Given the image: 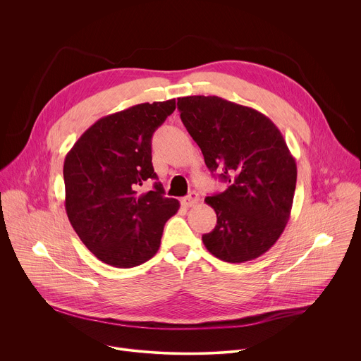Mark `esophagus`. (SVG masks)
I'll return each instance as SVG.
<instances>
[{"label": "esophagus", "instance_id": "obj_1", "mask_svg": "<svg viewBox=\"0 0 361 361\" xmlns=\"http://www.w3.org/2000/svg\"><path fill=\"white\" fill-rule=\"evenodd\" d=\"M198 200H200L198 194L195 191H191L187 197H184L181 200V202H183V205H185V207H192V205H195L198 202Z\"/></svg>", "mask_w": 361, "mask_h": 361}]
</instances>
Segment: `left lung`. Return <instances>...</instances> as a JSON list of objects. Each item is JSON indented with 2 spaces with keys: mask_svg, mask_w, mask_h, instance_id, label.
Segmentation results:
<instances>
[{
  "mask_svg": "<svg viewBox=\"0 0 361 361\" xmlns=\"http://www.w3.org/2000/svg\"><path fill=\"white\" fill-rule=\"evenodd\" d=\"M205 166L228 183L205 198L217 226L202 243L217 259L244 263L274 245L290 219L297 166L276 124L254 109L216 95L177 99Z\"/></svg>",
  "mask_w": 361,
  "mask_h": 361,
  "instance_id": "8db88e82",
  "label": "left lung"
}]
</instances>
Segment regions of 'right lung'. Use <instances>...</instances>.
<instances>
[{"label": "right lung", "instance_id": "add662e5", "mask_svg": "<svg viewBox=\"0 0 361 361\" xmlns=\"http://www.w3.org/2000/svg\"><path fill=\"white\" fill-rule=\"evenodd\" d=\"M176 99L133 106L94 123L64 161L66 212L84 245L106 264L130 269L160 248L164 224L180 202L164 197L151 163V138Z\"/></svg>", "mask_w": 361, "mask_h": 361}]
</instances>
